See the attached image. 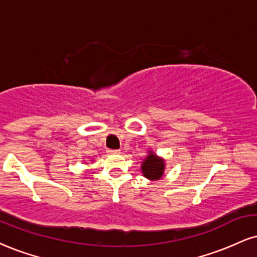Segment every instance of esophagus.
<instances>
[{
    "instance_id": "obj_1",
    "label": "esophagus",
    "mask_w": 257,
    "mask_h": 257,
    "mask_svg": "<svg viewBox=\"0 0 257 257\" xmlns=\"http://www.w3.org/2000/svg\"><path fill=\"white\" fill-rule=\"evenodd\" d=\"M107 153H109V154H117V153H119V150H107Z\"/></svg>"
}]
</instances>
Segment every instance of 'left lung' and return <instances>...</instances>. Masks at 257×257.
Returning a JSON list of instances; mask_svg holds the SVG:
<instances>
[{
  "label": "left lung",
  "instance_id": "8db88e82",
  "mask_svg": "<svg viewBox=\"0 0 257 257\" xmlns=\"http://www.w3.org/2000/svg\"><path fill=\"white\" fill-rule=\"evenodd\" d=\"M141 170L145 177L153 179V181L154 179H159L163 176L164 162L154 154H150L146 160L142 163Z\"/></svg>",
  "mask_w": 257,
  "mask_h": 257
}]
</instances>
